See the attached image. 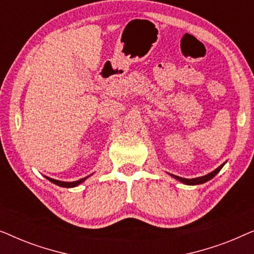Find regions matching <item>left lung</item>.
I'll return each mask as SVG.
<instances>
[{
    "label": "left lung",
    "mask_w": 254,
    "mask_h": 254,
    "mask_svg": "<svg viewBox=\"0 0 254 254\" xmlns=\"http://www.w3.org/2000/svg\"><path fill=\"white\" fill-rule=\"evenodd\" d=\"M223 165H224V163H223V164H222V165L218 166V168H217L216 170H214L213 172L208 173V175H206V176L199 177V178L186 179V178H182V177H178V176H175V175H172V177H173V178H176L177 180H179V182H182V183H184V184H186V185H200V184H203V183L208 182V180L213 179L214 177L216 176L217 173L221 171V169L223 168Z\"/></svg>",
    "instance_id": "obj_1"
}]
</instances>
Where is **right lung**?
Returning a JSON list of instances; mask_svg holds the SVG:
<instances>
[{
  "label": "right lung",
  "instance_id": "obj_1",
  "mask_svg": "<svg viewBox=\"0 0 254 254\" xmlns=\"http://www.w3.org/2000/svg\"><path fill=\"white\" fill-rule=\"evenodd\" d=\"M46 178L50 180V182H52L53 184H55V185H58V186H61V187H75V186H77V185H79V184L81 183H83L84 182V180L86 179V178H89V176L88 177H85V178H82V179H79V180H76V182H60V180H55V179H52V178H48V177H46Z\"/></svg>",
  "mask_w": 254,
  "mask_h": 254
}]
</instances>
